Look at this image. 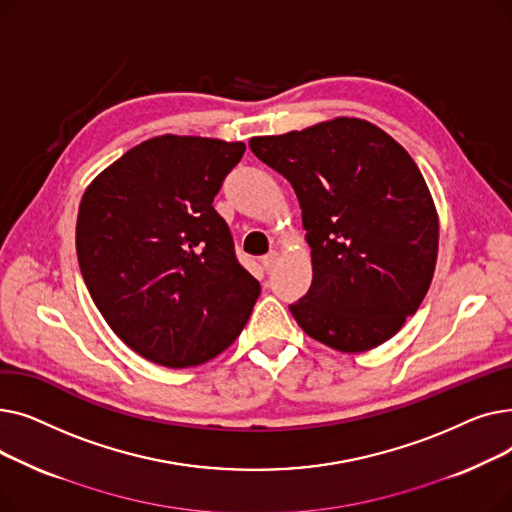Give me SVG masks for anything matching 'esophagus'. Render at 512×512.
Returning <instances> with one entry per match:
<instances>
[{
    "instance_id": "esophagus-1",
    "label": "esophagus",
    "mask_w": 512,
    "mask_h": 512,
    "mask_svg": "<svg viewBox=\"0 0 512 512\" xmlns=\"http://www.w3.org/2000/svg\"><path fill=\"white\" fill-rule=\"evenodd\" d=\"M278 261H280V253H276V251L267 253L265 257H261V265H263V270H265V272H272Z\"/></svg>"
}]
</instances>
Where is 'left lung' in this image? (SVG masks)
Segmentation results:
<instances>
[{
	"instance_id": "1",
	"label": "left lung",
	"mask_w": 512,
	"mask_h": 512,
	"mask_svg": "<svg viewBox=\"0 0 512 512\" xmlns=\"http://www.w3.org/2000/svg\"><path fill=\"white\" fill-rule=\"evenodd\" d=\"M251 151L297 193L313 282L290 305L307 336L340 353L390 340L432 284L440 220L407 149L361 118H332Z\"/></svg>"
}]
</instances>
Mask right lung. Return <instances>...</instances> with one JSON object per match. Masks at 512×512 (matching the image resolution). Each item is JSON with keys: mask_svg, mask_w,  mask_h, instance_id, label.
Listing matches in <instances>:
<instances>
[{"mask_svg": "<svg viewBox=\"0 0 512 512\" xmlns=\"http://www.w3.org/2000/svg\"><path fill=\"white\" fill-rule=\"evenodd\" d=\"M245 149L161 134L107 166L80 199V274L107 326L151 363L201 365L251 317L261 286L211 205Z\"/></svg>", "mask_w": 512, "mask_h": 512, "instance_id": "add662e5", "label": "right lung"}]
</instances>
